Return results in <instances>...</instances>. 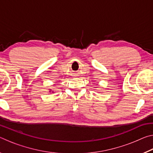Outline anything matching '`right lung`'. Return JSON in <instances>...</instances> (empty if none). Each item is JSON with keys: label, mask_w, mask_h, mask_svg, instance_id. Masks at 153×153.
<instances>
[{"label": "right lung", "mask_w": 153, "mask_h": 153, "mask_svg": "<svg viewBox=\"0 0 153 153\" xmlns=\"http://www.w3.org/2000/svg\"><path fill=\"white\" fill-rule=\"evenodd\" d=\"M50 92H51V91H50Z\"/></svg>", "instance_id": "1"}]
</instances>
